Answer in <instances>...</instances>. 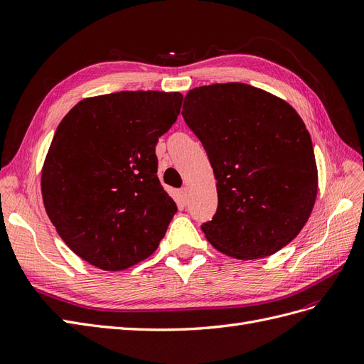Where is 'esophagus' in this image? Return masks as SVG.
Instances as JSON below:
<instances>
[{"label":"esophagus","mask_w":364,"mask_h":364,"mask_svg":"<svg viewBox=\"0 0 364 364\" xmlns=\"http://www.w3.org/2000/svg\"><path fill=\"white\" fill-rule=\"evenodd\" d=\"M179 193H181V197H182V199H183V200H186V197H188V186H182Z\"/></svg>","instance_id":"esophagus-1"}]
</instances>
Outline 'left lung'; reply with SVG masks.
Wrapping results in <instances>:
<instances>
[{
  "label": "left lung",
  "mask_w": 364,
  "mask_h": 364,
  "mask_svg": "<svg viewBox=\"0 0 364 364\" xmlns=\"http://www.w3.org/2000/svg\"><path fill=\"white\" fill-rule=\"evenodd\" d=\"M182 117L217 179L218 206L202 230L240 259L273 255L301 232L317 196L311 136L281 98L246 83L194 87Z\"/></svg>",
  "instance_id": "8db88e82"
}]
</instances>
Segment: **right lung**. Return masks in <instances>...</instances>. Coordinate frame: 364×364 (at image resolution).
I'll return each mask as SVG.
<instances>
[{
	"label": "right lung",
	"instance_id": "add662e5",
	"mask_svg": "<svg viewBox=\"0 0 364 364\" xmlns=\"http://www.w3.org/2000/svg\"><path fill=\"white\" fill-rule=\"evenodd\" d=\"M182 100L159 91L98 95L58 126L42 168L43 205L60 238L92 266H135L167 232L178 206L158 179L155 150Z\"/></svg>",
	"mask_w": 364,
	"mask_h": 364
}]
</instances>
